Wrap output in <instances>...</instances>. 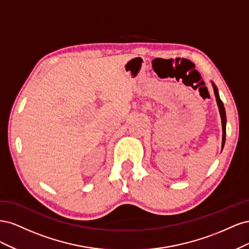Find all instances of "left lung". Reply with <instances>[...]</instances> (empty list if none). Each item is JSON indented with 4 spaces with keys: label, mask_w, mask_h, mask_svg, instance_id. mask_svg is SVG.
I'll return each instance as SVG.
<instances>
[{
    "label": "left lung",
    "mask_w": 249,
    "mask_h": 249,
    "mask_svg": "<svg viewBox=\"0 0 249 249\" xmlns=\"http://www.w3.org/2000/svg\"><path fill=\"white\" fill-rule=\"evenodd\" d=\"M212 85L214 88V93L216 96V102L218 105V108H219V113H220V117H221V123H222V148L224 146V142H225V134H227V115H225V109L223 106V103L220 100L219 93H218V89L216 85L212 82Z\"/></svg>",
    "instance_id": "left-lung-1"
}]
</instances>
